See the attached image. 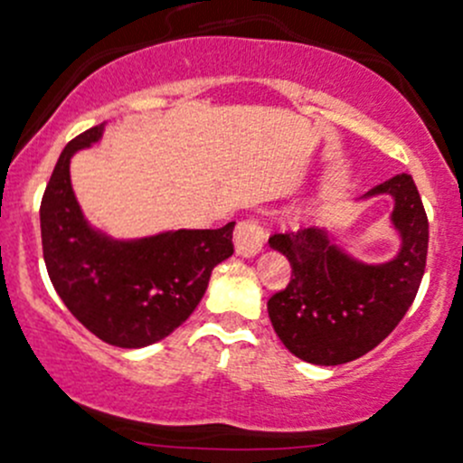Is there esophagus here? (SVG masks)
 Instances as JSON below:
<instances>
[{
    "label": "esophagus",
    "instance_id": "esophagus-1",
    "mask_svg": "<svg viewBox=\"0 0 463 463\" xmlns=\"http://www.w3.org/2000/svg\"><path fill=\"white\" fill-rule=\"evenodd\" d=\"M233 242H236V251L241 256H254L263 250L265 232L256 221H241L233 232Z\"/></svg>",
    "mask_w": 463,
    "mask_h": 463
}]
</instances>
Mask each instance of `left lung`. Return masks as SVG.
<instances>
[{"label": "left lung", "instance_id": "obj_1", "mask_svg": "<svg viewBox=\"0 0 463 463\" xmlns=\"http://www.w3.org/2000/svg\"><path fill=\"white\" fill-rule=\"evenodd\" d=\"M376 194L394 198L392 225L402 233V250L388 263H359L321 230L269 236L292 265V279L267 301V312L283 345L307 364L341 365L368 354L417 297L428 254V216L417 184L399 174L368 196Z\"/></svg>", "mask_w": 463, "mask_h": 463}]
</instances>
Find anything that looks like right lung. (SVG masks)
I'll use <instances>...</instances> for the list:
<instances>
[{
    "label": "right lung",
    "mask_w": 463,
    "mask_h": 463,
    "mask_svg": "<svg viewBox=\"0 0 463 463\" xmlns=\"http://www.w3.org/2000/svg\"><path fill=\"white\" fill-rule=\"evenodd\" d=\"M102 131L104 125L89 128L61 151L42 198V250L55 292L89 332L116 347H145L192 317L212 269L233 254V222L140 241H113L90 230L69 165Z\"/></svg>",
    "instance_id": "1"
}]
</instances>
